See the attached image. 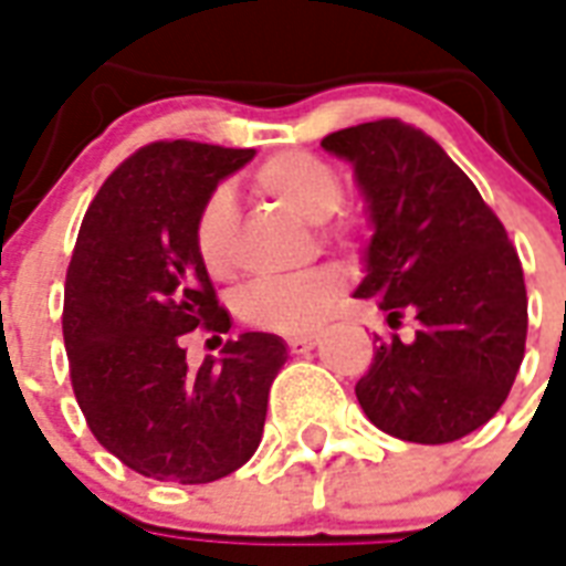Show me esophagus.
Listing matches in <instances>:
<instances>
[{
    "label": "esophagus",
    "instance_id": "34e87169",
    "mask_svg": "<svg viewBox=\"0 0 566 566\" xmlns=\"http://www.w3.org/2000/svg\"><path fill=\"white\" fill-rule=\"evenodd\" d=\"M315 345H317L315 333H305V336L287 338V347H291V354H305V350H312Z\"/></svg>",
    "mask_w": 566,
    "mask_h": 566
}]
</instances>
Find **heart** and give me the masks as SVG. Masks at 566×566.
<instances>
[{"label": "heart", "mask_w": 566, "mask_h": 566, "mask_svg": "<svg viewBox=\"0 0 566 566\" xmlns=\"http://www.w3.org/2000/svg\"><path fill=\"white\" fill-rule=\"evenodd\" d=\"M251 186L263 198L282 203L305 221H324L345 198V186L333 165L312 153H279L266 158ZM230 230H233V198L224 188L212 191L195 221V249L200 263L212 275L230 266ZM345 228H333L329 237H342ZM342 294V279L333 270H312L291 279H266L245 287L240 296V315L251 326L272 333H308L315 329L329 305Z\"/></svg>", "instance_id": "obj_1"}]
</instances>
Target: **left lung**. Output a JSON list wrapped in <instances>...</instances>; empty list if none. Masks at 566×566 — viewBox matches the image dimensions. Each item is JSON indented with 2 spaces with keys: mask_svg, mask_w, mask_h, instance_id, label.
I'll use <instances>...</instances> for the list:
<instances>
[{
  "mask_svg": "<svg viewBox=\"0 0 566 566\" xmlns=\"http://www.w3.org/2000/svg\"><path fill=\"white\" fill-rule=\"evenodd\" d=\"M354 165L371 240L354 296L389 326L417 317L411 342H380L357 380L359 408L380 432L450 443L480 429L510 396L525 357L528 296L504 224L429 134L378 119L326 134Z\"/></svg>",
  "mask_w": 566,
  "mask_h": 566,
  "instance_id": "left-lung-1",
  "label": "left lung"
}]
</instances>
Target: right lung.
<instances>
[{
    "label": "right lung",
    "instance_id": "add662e5",
    "mask_svg": "<svg viewBox=\"0 0 566 566\" xmlns=\"http://www.w3.org/2000/svg\"><path fill=\"white\" fill-rule=\"evenodd\" d=\"M254 149L161 140L113 170L83 216L65 279L62 336L92 434L137 474L212 483L249 462L270 387L287 363L272 333H242L188 368L182 336L228 333L195 249L200 207Z\"/></svg>",
    "mask_w": 566,
    "mask_h": 566
}]
</instances>
